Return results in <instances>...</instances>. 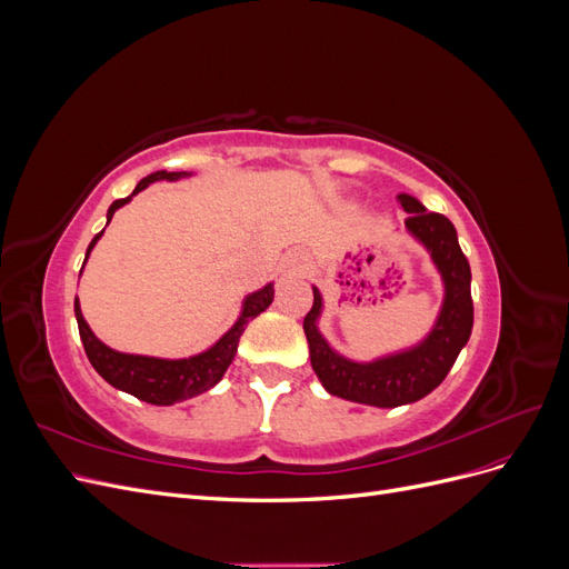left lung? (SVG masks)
Returning a JSON list of instances; mask_svg holds the SVG:
<instances>
[{
  "label": "left lung",
  "instance_id": "obj_1",
  "mask_svg": "<svg viewBox=\"0 0 569 569\" xmlns=\"http://www.w3.org/2000/svg\"><path fill=\"white\" fill-rule=\"evenodd\" d=\"M406 216V228L432 251L446 284V301L435 332L418 349L391 356L377 363H351L337 356L320 337L316 318L322 299L313 289V308L303 318V332L311 347V366L322 387L347 401L393 408L422 399L437 389L453 368L460 349L472 332L475 308L470 295V263L465 258L453 222L408 194L399 197Z\"/></svg>",
  "mask_w": 569,
  "mask_h": 569
}]
</instances>
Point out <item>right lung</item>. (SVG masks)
I'll use <instances>...</instances> for the list:
<instances>
[{
    "label": "right lung",
    "mask_w": 569,
    "mask_h": 569,
    "mask_svg": "<svg viewBox=\"0 0 569 569\" xmlns=\"http://www.w3.org/2000/svg\"><path fill=\"white\" fill-rule=\"evenodd\" d=\"M182 176H187L184 170L182 173H166V170H159V173H151L144 180H140V184L134 187V192H142V189L149 182H157V180H180ZM130 197L126 199H116L109 206V213L107 218L111 220L116 209L120 206L128 203ZM104 234L101 230L99 234H94V239L88 247V256L92 251V247L97 244V239ZM88 256H84V261H88ZM272 284L263 287L261 291H256L247 301H244V311L242 318L234 322L232 330L222 337L213 349L203 351L194 358H182V360H161V358H147V356H128V353H118L113 349H109L107 343H101L92 330L90 325L84 322L82 313H80V306H78V297H76V320H78V330H80V339H82V347L84 353H88L92 368L104 377V380L120 389V391H128L132 393L134 399L153 403V406H173L178 401L184 399H192V396L201 393V391H209L213 385L220 382V377L226 375L228 366L232 363L234 351H237V343L239 337H242L244 327L251 318H256L258 313H263L266 308L272 303Z\"/></svg>",
    "instance_id": "1"
}]
</instances>
